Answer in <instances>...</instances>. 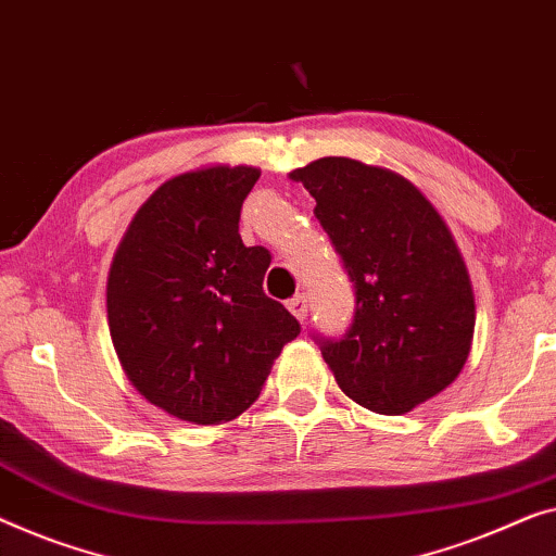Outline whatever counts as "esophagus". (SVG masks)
<instances>
[{
  "label": "esophagus",
  "instance_id": "1",
  "mask_svg": "<svg viewBox=\"0 0 556 556\" xmlns=\"http://www.w3.org/2000/svg\"><path fill=\"white\" fill-rule=\"evenodd\" d=\"M286 305H288V311H291L298 320H305V318H308V298H305L303 293L293 295L291 301H288Z\"/></svg>",
  "mask_w": 556,
  "mask_h": 556
}]
</instances>
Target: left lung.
<instances>
[{"mask_svg": "<svg viewBox=\"0 0 556 556\" xmlns=\"http://www.w3.org/2000/svg\"><path fill=\"white\" fill-rule=\"evenodd\" d=\"M349 273L356 308L338 338L313 333L345 396L399 416L444 391L469 358L473 293L452 232L401 175L351 157L291 173Z\"/></svg>", "mask_w": 556, "mask_h": 556, "instance_id": "obj_1", "label": "left lung"}]
</instances>
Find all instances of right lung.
Instances as JSON below:
<instances>
[{"instance_id": "1", "label": "right lung", "mask_w": 556, "mask_h": 556, "mask_svg": "<svg viewBox=\"0 0 556 556\" xmlns=\"http://www.w3.org/2000/svg\"><path fill=\"white\" fill-rule=\"evenodd\" d=\"M258 178L255 167L215 165L167 180L112 261L108 318L119 364L150 404L182 421L243 414L301 333L263 291L270 253L238 232Z\"/></svg>"}]
</instances>
